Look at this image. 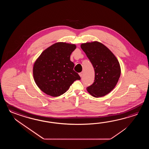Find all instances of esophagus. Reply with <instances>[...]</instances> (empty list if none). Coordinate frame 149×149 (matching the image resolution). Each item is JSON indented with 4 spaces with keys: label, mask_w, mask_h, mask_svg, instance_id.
Segmentation results:
<instances>
[{
    "label": "esophagus",
    "mask_w": 149,
    "mask_h": 149,
    "mask_svg": "<svg viewBox=\"0 0 149 149\" xmlns=\"http://www.w3.org/2000/svg\"><path fill=\"white\" fill-rule=\"evenodd\" d=\"M79 75H80V76L81 77H82V76H83V72H81L79 73Z\"/></svg>",
    "instance_id": "1"
}]
</instances>
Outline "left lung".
<instances>
[{
	"label": "left lung",
	"mask_w": 149,
	"mask_h": 149,
	"mask_svg": "<svg viewBox=\"0 0 149 149\" xmlns=\"http://www.w3.org/2000/svg\"><path fill=\"white\" fill-rule=\"evenodd\" d=\"M95 71L94 83L87 90L95 97H102L114 88L120 76V64L117 58L104 45L94 41L81 45Z\"/></svg>",
	"instance_id": "1"
}]
</instances>
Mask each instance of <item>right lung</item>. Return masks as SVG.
<instances>
[{
  "label": "right lung",
  "mask_w": 149,
  "mask_h": 149,
  "mask_svg": "<svg viewBox=\"0 0 149 149\" xmlns=\"http://www.w3.org/2000/svg\"><path fill=\"white\" fill-rule=\"evenodd\" d=\"M75 45L57 42L45 49L36 61L33 68L35 82L47 95L57 97L62 95L76 80H80L73 70L74 64L70 55Z\"/></svg>",
  "instance_id": "right-lung-1"
}]
</instances>
